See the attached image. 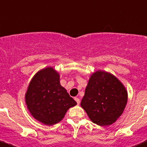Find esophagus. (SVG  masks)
Returning a JSON list of instances; mask_svg holds the SVG:
<instances>
[{"label":"esophagus","instance_id":"esophagus-1","mask_svg":"<svg viewBox=\"0 0 147 147\" xmlns=\"http://www.w3.org/2000/svg\"><path fill=\"white\" fill-rule=\"evenodd\" d=\"M75 100L76 101V102H77V104H78V105H80V98H78V97H75Z\"/></svg>","mask_w":147,"mask_h":147}]
</instances>
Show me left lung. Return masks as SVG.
Instances as JSON below:
<instances>
[{
  "label": "left lung",
  "instance_id": "left-lung-1",
  "mask_svg": "<svg viewBox=\"0 0 147 147\" xmlns=\"http://www.w3.org/2000/svg\"><path fill=\"white\" fill-rule=\"evenodd\" d=\"M127 93L116 77L104 71L90 76L80 105L93 123L101 126L115 123L123 114Z\"/></svg>",
  "mask_w": 147,
  "mask_h": 147
}]
</instances>
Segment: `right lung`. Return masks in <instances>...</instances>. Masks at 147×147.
<instances>
[{"mask_svg":"<svg viewBox=\"0 0 147 147\" xmlns=\"http://www.w3.org/2000/svg\"><path fill=\"white\" fill-rule=\"evenodd\" d=\"M25 101L34 118L47 125L61 121L67 111L77 105L60 85L59 75L52 67L35 74L27 88Z\"/></svg>","mask_w":147,"mask_h":147,"instance_id":"obj_1","label":"right lung"}]
</instances>
